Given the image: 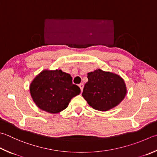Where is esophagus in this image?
<instances>
[{
  "mask_svg": "<svg viewBox=\"0 0 157 157\" xmlns=\"http://www.w3.org/2000/svg\"><path fill=\"white\" fill-rule=\"evenodd\" d=\"M79 88H80V90H81V91L82 92V91H83V88H84V84H80L79 85Z\"/></svg>",
  "mask_w": 157,
  "mask_h": 157,
  "instance_id": "obj_1",
  "label": "esophagus"
}]
</instances>
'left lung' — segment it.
<instances>
[{
	"mask_svg": "<svg viewBox=\"0 0 157 157\" xmlns=\"http://www.w3.org/2000/svg\"><path fill=\"white\" fill-rule=\"evenodd\" d=\"M82 96L94 109L106 111L115 107L126 95L125 82L120 76L101 69L88 73Z\"/></svg>",
	"mask_w": 157,
	"mask_h": 157,
	"instance_id": "1",
	"label": "left lung"
}]
</instances>
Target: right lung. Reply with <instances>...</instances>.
<instances>
[{
  "mask_svg": "<svg viewBox=\"0 0 157 157\" xmlns=\"http://www.w3.org/2000/svg\"><path fill=\"white\" fill-rule=\"evenodd\" d=\"M81 90L73 84L72 78L62 70L43 71L30 85L33 100L40 109L57 113L67 108L71 99Z\"/></svg>",
  "mask_w": 157,
  "mask_h": 157,
  "instance_id": "obj_1",
  "label": "right lung"
}]
</instances>
